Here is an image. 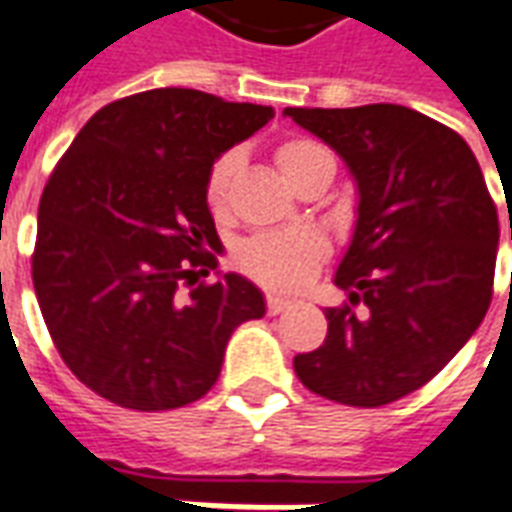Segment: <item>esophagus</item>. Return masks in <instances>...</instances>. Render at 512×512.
<instances>
[{"label":"esophagus","instance_id":"obj_1","mask_svg":"<svg viewBox=\"0 0 512 512\" xmlns=\"http://www.w3.org/2000/svg\"><path fill=\"white\" fill-rule=\"evenodd\" d=\"M290 307V299H285V296H277V293H268L266 296V310L271 312V315H279L282 310H288Z\"/></svg>","mask_w":512,"mask_h":512}]
</instances>
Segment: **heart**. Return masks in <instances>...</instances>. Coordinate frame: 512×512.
Here are the masks:
<instances>
[{
	"mask_svg": "<svg viewBox=\"0 0 512 512\" xmlns=\"http://www.w3.org/2000/svg\"><path fill=\"white\" fill-rule=\"evenodd\" d=\"M238 150H224L205 172L202 197L213 216H222L230 200V183L238 169ZM274 161L293 189L323 169H334L332 150L310 136H288L274 147ZM326 255V244L315 230H268L249 235L235 246V266L268 288H296L312 266Z\"/></svg>",
	"mask_w": 512,
	"mask_h": 512,
	"instance_id": "obj_1",
	"label": "heart"
}]
</instances>
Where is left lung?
I'll list each match as a JSON object with an SVG mask.
<instances>
[{
    "instance_id": "obj_1",
    "label": "left lung",
    "mask_w": 512,
    "mask_h": 512,
    "mask_svg": "<svg viewBox=\"0 0 512 512\" xmlns=\"http://www.w3.org/2000/svg\"><path fill=\"white\" fill-rule=\"evenodd\" d=\"M285 115L332 145L359 186L354 241L334 274L348 301L326 310V340L293 370L326 400L386 406L428 384L485 318L494 197L463 136L408 106H288Z\"/></svg>"
}]
</instances>
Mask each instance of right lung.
<instances>
[{
  "mask_svg": "<svg viewBox=\"0 0 512 512\" xmlns=\"http://www.w3.org/2000/svg\"><path fill=\"white\" fill-rule=\"evenodd\" d=\"M274 117L271 106L161 87L98 109L51 169L32 282L62 362L134 411L189 406L216 384L235 326L263 293L216 268L205 172Z\"/></svg>",
  "mask_w": 512,
  "mask_h": 512,
  "instance_id": "obj_1",
  "label": "right lung"
}]
</instances>
